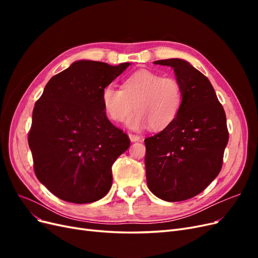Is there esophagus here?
<instances>
[{
	"instance_id": "1",
	"label": "esophagus",
	"mask_w": 258,
	"mask_h": 258,
	"mask_svg": "<svg viewBox=\"0 0 258 258\" xmlns=\"http://www.w3.org/2000/svg\"><path fill=\"white\" fill-rule=\"evenodd\" d=\"M128 137H129V139H130V141H131V142H138V141H140V140H141V138H140V137H139V136H137V135L129 134V135H128Z\"/></svg>"
}]
</instances>
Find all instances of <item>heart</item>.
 <instances>
[{
  "label": "heart",
  "instance_id": "b5f03b06",
  "mask_svg": "<svg viewBox=\"0 0 258 258\" xmlns=\"http://www.w3.org/2000/svg\"><path fill=\"white\" fill-rule=\"evenodd\" d=\"M101 101L107 117L121 122L135 107L137 111L126 121L131 130L151 126L165 129L174 121L183 103L182 86L173 77H165L142 70L123 82L122 89L107 85L101 93Z\"/></svg>",
  "mask_w": 258,
  "mask_h": 258
}]
</instances>
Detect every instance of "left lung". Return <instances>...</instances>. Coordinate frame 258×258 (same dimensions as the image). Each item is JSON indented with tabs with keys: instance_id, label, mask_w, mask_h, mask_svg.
Returning a JSON list of instances; mask_svg holds the SVG:
<instances>
[{
	"instance_id": "left-lung-1",
	"label": "left lung",
	"mask_w": 258,
	"mask_h": 258,
	"mask_svg": "<svg viewBox=\"0 0 258 258\" xmlns=\"http://www.w3.org/2000/svg\"><path fill=\"white\" fill-rule=\"evenodd\" d=\"M154 63L174 70L183 103L170 126L145 139L147 186L162 200L183 201L220 173L229 138L226 115L208 77L189 62L172 58Z\"/></svg>"
}]
</instances>
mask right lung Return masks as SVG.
<instances>
[{
	"instance_id": "right-lung-1",
	"label": "right lung",
	"mask_w": 258,
	"mask_h": 258,
	"mask_svg": "<svg viewBox=\"0 0 258 258\" xmlns=\"http://www.w3.org/2000/svg\"><path fill=\"white\" fill-rule=\"evenodd\" d=\"M130 64L75 61L36 101L29 146L36 177L58 198L90 204L110 190L112 166L130 140L107 119L101 93Z\"/></svg>"
}]
</instances>
